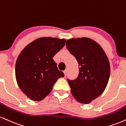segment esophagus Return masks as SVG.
Returning a JSON list of instances; mask_svg holds the SVG:
<instances>
[{
	"instance_id": "1",
	"label": "esophagus",
	"mask_w": 126,
	"mask_h": 126,
	"mask_svg": "<svg viewBox=\"0 0 126 126\" xmlns=\"http://www.w3.org/2000/svg\"><path fill=\"white\" fill-rule=\"evenodd\" d=\"M67 70H66L64 71V74L65 76H66V75H67Z\"/></svg>"
}]
</instances>
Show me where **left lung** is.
<instances>
[{"mask_svg":"<svg viewBox=\"0 0 126 126\" xmlns=\"http://www.w3.org/2000/svg\"><path fill=\"white\" fill-rule=\"evenodd\" d=\"M66 47L79 63V73L75 80L67 79L71 93L79 102L88 104L100 96L110 78V63L101 47L92 39H71Z\"/></svg>","mask_w":126,"mask_h":126,"instance_id":"obj_1","label":"left lung"}]
</instances>
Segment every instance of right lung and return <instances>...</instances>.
<instances>
[{
  "label": "right lung",
  "mask_w": 126,
  "mask_h": 126,
  "mask_svg": "<svg viewBox=\"0 0 126 126\" xmlns=\"http://www.w3.org/2000/svg\"><path fill=\"white\" fill-rule=\"evenodd\" d=\"M65 43L64 39L41 37L29 44L18 56L16 81L20 90L32 100H43L57 79L64 76L53 58Z\"/></svg>",
  "instance_id": "right-lung-1"
}]
</instances>
